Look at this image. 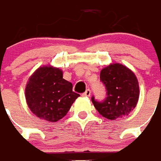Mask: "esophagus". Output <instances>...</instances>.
<instances>
[{
    "mask_svg": "<svg viewBox=\"0 0 161 161\" xmlns=\"http://www.w3.org/2000/svg\"><path fill=\"white\" fill-rule=\"evenodd\" d=\"M82 96H91V90H90V89H87L86 91H85L84 93L82 94Z\"/></svg>",
    "mask_w": 161,
    "mask_h": 161,
    "instance_id": "esophagus-1",
    "label": "esophagus"
}]
</instances>
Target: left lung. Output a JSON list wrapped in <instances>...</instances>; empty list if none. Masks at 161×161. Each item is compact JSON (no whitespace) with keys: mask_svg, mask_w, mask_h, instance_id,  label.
Wrapping results in <instances>:
<instances>
[{"mask_svg":"<svg viewBox=\"0 0 161 161\" xmlns=\"http://www.w3.org/2000/svg\"><path fill=\"white\" fill-rule=\"evenodd\" d=\"M100 79L105 85L107 96L103 101L91 97L97 111L112 120L129 115L136 108L140 96L139 82L133 71L115 63L101 70Z\"/></svg>","mask_w":161,"mask_h":161,"instance_id":"1","label":"left lung"}]
</instances>
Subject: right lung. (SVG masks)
Wrapping results in <instances>:
<instances>
[{"instance_id": "1", "label": "right lung", "mask_w": 161, "mask_h": 161, "mask_svg": "<svg viewBox=\"0 0 161 161\" xmlns=\"http://www.w3.org/2000/svg\"><path fill=\"white\" fill-rule=\"evenodd\" d=\"M63 79L62 70L51 65L39 67L29 78L25 95L28 107L37 117L51 122L62 119L79 94Z\"/></svg>"}]
</instances>
